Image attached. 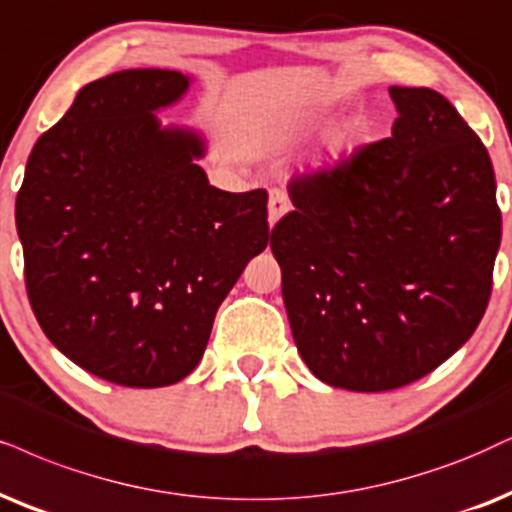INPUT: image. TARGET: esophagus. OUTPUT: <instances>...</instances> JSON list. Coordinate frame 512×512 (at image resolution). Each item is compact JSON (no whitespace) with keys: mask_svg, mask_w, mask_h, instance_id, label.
Listing matches in <instances>:
<instances>
[{"mask_svg":"<svg viewBox=\"0 0 512 512\" xmlns=\"http://www.w3.org/2000/svg\"><path fill=\"white\" fill-rule=\"evenodd\" d=\"M288 208H290V203H288L286 193L278 191V189L271 191L269 193V226H274L278 219L286 215Z\"/></svg>","mask_w":512,"mask_h":512,"instance_id":"obj_1","label":"esophagus"}]
</instances>
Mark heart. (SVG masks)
I'll return each instance as SVG.
<instances>
[{
  "mask_svg": "<svg viewBox=\"0 0 512 512\" xmlns=\"http://www.w3.org/2000/svg\"><path fill=\"white\" fill-rule=\"evenodd\" d=\"M357 132H359L357 122H345V125L335 129L326 141V158L331 160V163H340V160L352 151L354 141H357Z\"/></svg>",
  "mask_w": 512,
  "mask_h": 512,
  "instance_id": "heart-1",
  "label": "heart"
}]
</instances>
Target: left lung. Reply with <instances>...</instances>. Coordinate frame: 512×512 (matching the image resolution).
<instances>
[{
    "label": "left lung",
    "instance_id": "left-lung-1",
    "mask_svg": "<svg viewBox=\"0 0 512 512\" xmlns=\"http://www.w3.org/2000/svg\"><path fill=\"white\" fill-rule=\"evenodd\" d=\"M392 137L290 181L271 231L297 352L352 392L397 390L482 321L501 245L489 153L428 87H390Z\"/></svg>",
    "mask_w": 512,
    "mask_h": 512
}]
</instances>
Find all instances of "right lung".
Masks as SVG:
<instances>
[{
    "label": "right lung",
    "mask_w": 512,
    "mask_h": 512,
    "mask_svg": "<svg viewBox=\"0 0 512 512\" xmlns=\"http://www.w3.org/2000/svg\"><path fill=\"white\" fill-rule=\"evenodd\" d=\"M179 70H120L77 92L25 165L16 229L25 288L58 352L96 378L165 387L208 347L215 314L269 243L267 191L208 181V141L155 113Z\"/></svg>",
    "instance_id": "right-lung-1"
}]
</instances>
